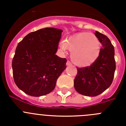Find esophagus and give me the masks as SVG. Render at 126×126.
Instances as JSON below:
<instances>
[{
    "label": "esophagus",
    "mask_w": 126,
    "mask_h": 126,
    "mask_svg": "<svg viewBox=\"0 0 126 126\" xmlns=\"http://www.w3.org/2000/svg\"><path fill=\"white\" fill-rule=\"evenodd\" d=\"M66 65H67V66H71V65H72V64H71L69 61H67V63H66Z\"/></svg>",
    "instance_id": "1"
}]
</instances>
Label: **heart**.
Instances as JSON below:
<instances>
[{"instance_id":"b5f03b06","label":"heart","mask_w":126,"mask_h":126,"mask_svg":"<svg viewBox=\"0 0 126 126\" xmlns=\"http://www.w3.org/2000/svg\"><path fill=\"white\" fill-rule=\"evenodd\" d=\"M64 52H71V59L75 65L85 67L92 65L100 54L102 45L97 36L89 32H81L60 43Z\"/></svg>"}]
</instances>
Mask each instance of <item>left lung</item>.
Instances as JSON below:
<instances>
[{
  "instance_id": "1",
  "label": "left lung",
  "mask_w": 126,
  "mask_h": 126,
  "mask_svg": "<svg viewBox=\"0 0 126 126\" xmlns=\"http://www.w3.org/2000/svg\"><path fill=\"white\" fill-rule=\"evenodd\" d=\"M102 43L100 54L92 65L78 69L74 79V88L79 93L95 96L111 85L115 71L114 48L107 36L96 31L94 33Z\"/></svg>"
}]
</instances>
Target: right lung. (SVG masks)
Masks as SVG:
<instances>
[{
    "mask_svg": "<svg viewBox=\"0 0 126 126\" xmlns=\"http://www.w3.org/2000/svg\"><path fill=\"white\" fill-rule=\"evenodd\" d=\"M62 32L54 28L40 29L18 43L12 62L13 78L17 87L28 95L50 93L66 68L67 60L55 55Z\"/></svg>",
    "mask_w": 126,
    "mask_h": 126,
    "instance_id": "right-lung-1",
    "label": "right lung"
}]
</instances>
